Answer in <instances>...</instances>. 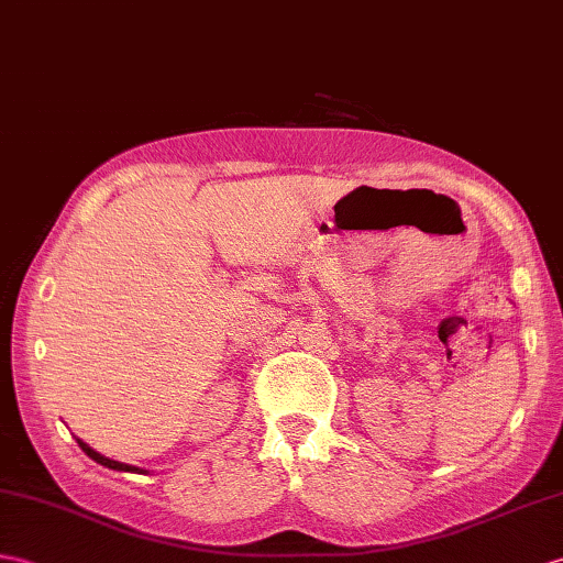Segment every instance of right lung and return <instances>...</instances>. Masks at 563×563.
Listing matches in <instances>:
<instances>
[{"mask_svg":"<svg viewBox=\"0 0 563 563\" xmlns=\"http://www.w3.org/2000/svg\"><path fill=\"white\" fill-rule=\"evenodd\" d=\"M76 443L78 446H81V451L88 455V459H93L96 463H100V465H104V467H110V470H120V473H143L141 467H134V465H126V463H120V461H110V459H104V455H100L98 451H93L88 446L86 441H81V439H76Z\"/></svg>","mask_w":563,"mask_h":563,"instance_id":"obj_1","label":"right lung"}]
</instances>
